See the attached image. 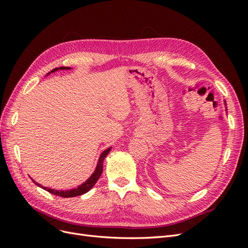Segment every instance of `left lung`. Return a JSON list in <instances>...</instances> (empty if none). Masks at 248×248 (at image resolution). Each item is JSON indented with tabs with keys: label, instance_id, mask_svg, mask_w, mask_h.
<instances>
[{
	"label": "left lung",
	"instance_id": "left-lung-1",
	"mask_svg": "<svg viewBox=\"0 0 248 248\" xmlns=\"http://www.w3.org/2000/svg\"><path fill=\"white\" fill-rule=\"evenodd\" d=\"M224 102H226V101H224Z\"/></svg>",
	"mask_w": 248,
	"mask_h": 248
}]
</instances>
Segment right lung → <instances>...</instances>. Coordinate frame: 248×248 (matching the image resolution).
<instances>
[{
  "instance_id": "1",
  "label": "right lung",
  "mask_w": 248,
  "mask_h": 248,
  "mask_svg": "<svg viewBox=\"0 0 248 248\" xmlns=\"http://www.w3.org/2000/svg\"><path fill=\"white\" fill-rule=\"evenodd\" d=\"M65 69H70V68H69V67H60V68L52 69L50 72H55L57 70H65ZM49 73H47V76ZM110 149L111 148H108L107 150H104V151L101 153V155L99 157V160H98V162H97L96 169L92 174V176L90 177L86 182H84L81 185L78 186L77 188H73V189H70V190H60L59 191V190H56V189L47 188V187H43L42 185H40L39 183H37L35 181H33V182L37 186H39V187H41V188L46 189V191H48L52 194H55V196H59V197H62V198H74V197H78V196H81V194L88 192L96 184V182L98 181V179L100 178V176L102 174V170H103V160L107 157V155L109 153Z\"/></svg>"
}]
</instances>
